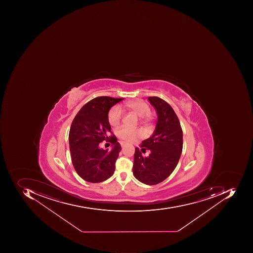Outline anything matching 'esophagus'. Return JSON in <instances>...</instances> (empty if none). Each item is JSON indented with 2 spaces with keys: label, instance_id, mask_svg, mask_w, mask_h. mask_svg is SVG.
<instances>
[{
  "label": "esophagus",
  "instance_id": "obj_1",
  "mask_svg": "<svg viewBox=\"0 0 253 253\" xmlns=\"http://www.w3.org/2000/svg\"><path fill=\"white\" fill-rule=\"evenodd\" d=\"M126 143L125 142H121V146H122V147H124L125 146H126Z\"/></svg>",
  "mask_w": 253,
  "mask_h": 253
}]
</instances>
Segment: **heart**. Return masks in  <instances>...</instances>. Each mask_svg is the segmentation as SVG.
<instances>
[{
  "mask_svg": "<svg viewBox=\"0 0 253 253\" xmlns=\"http://www.w3.org/2000/svg\"><path fill=\"white\" fill-rule=\"evenodd\" d=\"M125 107L137 115L139 118H140V120L147 122L150 119V106L144 100L137 99V100L129 101L125 104ZM122 118H123V110L118 106L112 108L108 114L109 123L113 127H117L119 126ZM117 134L120 138L131 142L140 137L142 132L139 129L122 127L117 130Z\"/></svg>",
  "mask_w": 253,
  "mask_h": 253,
  "instance_id": "heart-1",
  "label": "heart"
}]
</instances>
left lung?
<instances>
[{
	"instance_id": "1",
	"label": "left lung",
	"mask_w": 253,
	"mask_h": 253,
	"mask_svg": "<svg viewBox=\"0 0 253 253\" xmlns=\"http://www.w3.org/2000/svg\"><path fill=\"white\" fill-rule=\"evenodd\" d=\"M157 112L155 130L149 138L143 140L142 152L150 150L144 158L138 147L134 153L133 175L142 183L157 185L165 180L173 172L182 151V130L172 108L157 96L148 97Z\"/></svg>"
}]
</instances>
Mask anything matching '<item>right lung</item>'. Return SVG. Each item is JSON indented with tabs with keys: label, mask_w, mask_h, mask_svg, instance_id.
Here are the masks:
<instances>
[{
	"label": "right lung",
	"mask_w": 253,
	"mask_h": 253,
	"mask_svg": "<svg viewBox=\"0 0 253 253\" xmlns=\"http://www.w3.org/2000/svg\"><path fill=\"white\" fill-rule=\"evenodd\" d=\"M124 98L99 96L81 108L71 124L69 146L77 173L86 182L98 183L114 173L115 164L122 150L116 136L109 137V109ZM103 140L113 143L111 151L99 147Z\"/></svg>",
	"instance_id": "right-lung-1"
}]
</instances>
